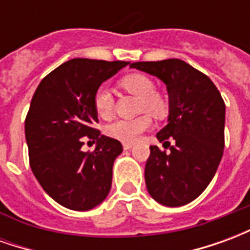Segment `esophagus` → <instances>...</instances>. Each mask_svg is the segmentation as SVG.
Returning <instances> with one entry per match:
<instances>
[{
    "label": "esophagus",
    "mask_w": 250,
    "mask_h": 250,
    "mask_svg": "<svg viewBox=\"0 0 250 250\" xmlns=\"http://www.w3.org/2000/svg\"><path fill=\"white\" fill-rule=\"evenodd\" d=\"M132 146H134L132 143H127V142H125V143H123V148H125V150H131V148H132Z\"/></svg>",
    "instance_id": "esophagus-1"
}]
</instances>
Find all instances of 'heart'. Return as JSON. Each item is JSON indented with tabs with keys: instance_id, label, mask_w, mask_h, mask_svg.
Segmentation results:
<instances>
[{
	"instance_id": "obj_1",
	"label": "heart",
	"mask_w": 250,
	"mask_h": 250,
	"mask_svg": "<svg viewBox=\"0 0 250 250\" xmlns=\"http://www.w3.org/2000/svg\"><path fill=\"white\" fill-rule=\"evenodd\" d=\"M122 87L128 92L134 93L141 98L139 108L141 111H147L148 114L161 118L166 114V104L163 99L155 93V84L150 77L132 73L127 75L120 80ZM93 108L99 118L109 119L114 112V96L108 88L99 87L93 93ZM152 125V120L148 115H141L132 119H118L107 125L105 132L109 136L122 142H135L139 136Z\"/></svg>"
}]
</instances>
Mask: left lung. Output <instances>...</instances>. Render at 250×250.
I'll return each instance as SVG.
<instances>
[{
  "label": "left lung",
  "instance_id": "left-lung-1",
  "mask_svg": "<svg viewBox=\"0 0 250 250\" xmlns=\"http://www.w3.org/2000/svg\"><path fill=\"white\" fill-rule=\"evenodd\" d=\"M130 66L157 76L168 93L167 125L157 138L167 143L170 152L150 146L145 168L147 190L165 206L188 204L208 188L221 162L225 103L209 77L179 59ZM170 139L176 142L174 146H169Z\"/></svg>",
  "mask_w": 250,
  "mask_h": 250
}]
</instances>
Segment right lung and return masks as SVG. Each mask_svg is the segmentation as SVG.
Instances as JSON below:
<instances>
[{
  "mask_svg": "<svg viewBox=\"0 0 250 250\" xmlns=\"http://www.w3.org/2000/svg\"><path fill=\"white\" fill-rule=\"evenodd\" d=\"M127 62L72 59L46 75L30 102L25 138L30 168L45 193L66 209L84 211L107 198L112 166L123 147L93 128V93ZM97 141L81 151L82 136Z\"/></svg>",
  "mask_w": 250,
  "mask_h": 250,
  "instance_id": "1",
  "label": "right lung"
}]
</instances>
